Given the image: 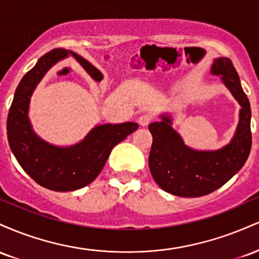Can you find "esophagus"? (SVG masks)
<instances>
[{
	"label": "esophagus",
	"mask_w": 259,
	"mask_h": 259,
	"mask_svg": "<svg viewBox=\"0 0 259 259\" xmlns=\"http://www.w3.org/2000/svg\"><path fill=\"white\" fill-rule=\"evenodd\" d=\"M151 121H152V117L148 114H144L139 118V124L141 126H147Z\"/></svg>",
	"instance_id": "esophagus-1"
}]
</instances>
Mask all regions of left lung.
Instances as JSON below:
<instances>
[{
	"instance_id": "8db88e82",
	"label": "left lung",
	"mask_w": 259,
	"mask_h": 259,
	"mask_svg": "<svg viewBox=\"0 0 259 259\" xmlns=\"http://www.w3.org/2000/svg\"><path fill=\"white\" fill-rule=\"evenodd\" d=\"M210 74L221 76L241 107L228 145L213 151L187 146L173 127L170 114H160V121L148 125L153 138L148 157L151 174L160 189L180 197H200L215 191L243 167L251 151V107L233 62L227 57L215 58Z\"/></svg>"
}]
</instances>
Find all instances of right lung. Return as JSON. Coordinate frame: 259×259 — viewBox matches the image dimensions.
Masks as SVG:
<instances>
[{
    "instance_id": "add662e5",
    "label": "right lung",
    "mask_w": 259,
    "mask_h": 259,
    "mask_svg": "<svg viewBox=\"0 0 259 259\" xmlns=\"http://www.w3.org/2000/svg\"><path fill=\"white\" fill-rule=\"evenodd\" d=\"M68 56L75 58L95 81L103 79L102 73L81 56L68 50H52L20 80L7 118L8 142L20 167L38 185L59 192L74 191L92 183L105 167L113 147L139 127L133 121L99 124L70 146H56L34 132L29 119L32 94L46 73Z\"/></svg>"
}]
</instances>
